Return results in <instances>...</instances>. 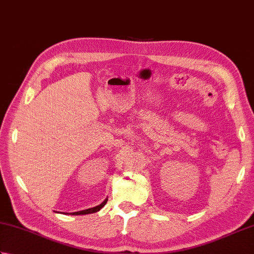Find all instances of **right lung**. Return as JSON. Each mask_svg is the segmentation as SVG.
<instances>
[{"instance_id":"obj_1","label":"right lung","mask_w":254,"mask_h":254,"mask_svg":"<svg viewBox=\"0 0 254 254\" xmlns=\"http://www.w3.org/2000/svg\"><path fill=\"white\" fill-rule=\"evenodd\" d=\"M108 201V198L105 199L104 202H102L100 205H98V206H95V207H91V208H88V209H84V210H79V212H75V213H71V215H85V214H91V213H96L98 212V210H100L102 207L105 206L106 203Z\"/></svg>"}]
</instances>
